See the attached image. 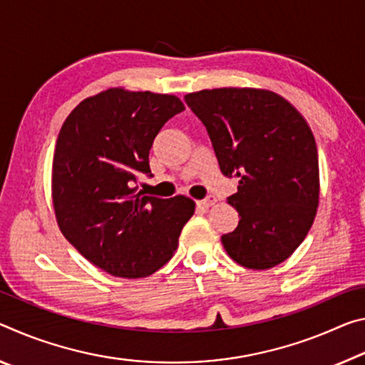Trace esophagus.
Wrapping results in <instances>:
<instances>
[{
    "instance_id": "esophagus-1",
    "label": "esophagus",
    "mask_w": 365,
    "mask_h": 365,
    "mask_svg": "<svg viewBox=\"0 0 365 365\" xmlns=\"http://www.w3.org/2000/svg\"><path fill=\"white\" fill-rule=\"evenodd\" d=\"M215 204H217V197H215V195H208L207 199L197 202V205L202 207V208H208V207H212Z\"/></svg>"
}]
</instances>
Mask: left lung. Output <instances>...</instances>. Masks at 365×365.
Listing matches in <instances>:
<instances>
[{
  "mask_svg": "<svg viewBox=\"0 0 365 365\" xmlns=\"http://www.w3.org/2000/svg\"><path fill=\"white\" fill-rule=\"evenodd\" d=\"M205 124L225 176L239 178L228 204L237 228L222 236L236 264L268 270L299 247L319 207V155L304 116L265 88L222 87L187 93Z\"/></svg>",
  "mask_w": 365,
  "mask_h": 365,
  "instance_id": "8db88e82",
  "label": "left lung"
}]
</instances>
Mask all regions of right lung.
I'll return each mask as SVG.
<instances>
[{"mask_svg":"<svg viewBox=\"0 0 365 365\" xmlns=\"http://www.w3.org/2000/svg\"><path fill=\"white\" fill-rule=\"evenodd\" d=\"M184 105L176 95L113 87L82 100L59 130L51 170L53 210L63 236L95 267L119 278L160 270L195 212L186 195L137 192L163 124Z\"/></svg>","mask_w":365,"mask_h":365,"instance_id":"1","label":"right lung"}]
</instances>
